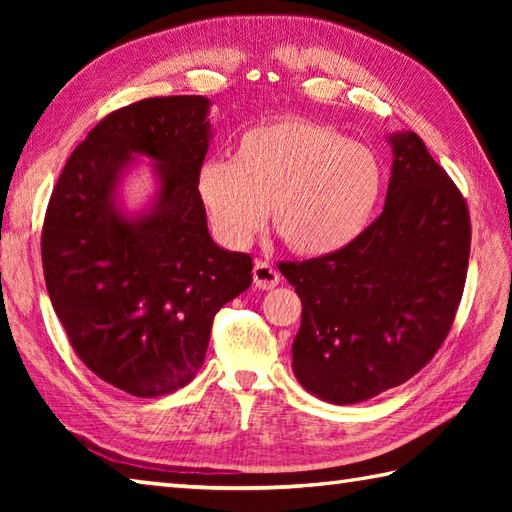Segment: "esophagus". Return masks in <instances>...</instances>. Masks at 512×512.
<instances>
[{"instance_id":"esophagus-1","label":"esophagus","mask_w":512,"mask_h":512,"mask_svg":"<svg viewBox=\"0 0 512 512\" xmlns=\"http://www.w3.org/2000/svg\"><path fill=\"white\" fill-rule=\"evenodd\" d=\"M279 279H281V275L275 266H270L268 262H255V266H253L255 288L273 290L279 284Z\"/></svg>"}]
</instances>
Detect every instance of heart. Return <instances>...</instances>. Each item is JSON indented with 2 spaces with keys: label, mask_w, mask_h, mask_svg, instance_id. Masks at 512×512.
I'll return each instance as SVG.
<instances>
[{
  "label": "heart",
  "mask_w": 512,
  "mask_h": 512,
  "mask_svg": "<svg viewBox=\"0 0 512 512\" xmlns=\"http://www.w3.org/2000/svg\"><path fill=\"white\" fill-rule=\"evenodd\" d=\"M383 193L372 149L306 118L284 116L239 136L233 160L198 171V195L215 235L244 248L264 224L306 257L339 253L361 237Z\"/></svg>",
  "instance_id": "obj_1"
}]
</instances>
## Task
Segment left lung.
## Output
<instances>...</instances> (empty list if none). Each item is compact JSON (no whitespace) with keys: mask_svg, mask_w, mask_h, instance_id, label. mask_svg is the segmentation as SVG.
Returning a JSON list of instances; mask_svg holds the SVG:
<instances>
[{"mask_svg":"<svg viewBox=\"0 0 512 512\" xmlns=\"http://www.w3.org/2000/svg\"><path fill=\"white\" fill-rule=\"evenodd\" d=\"M385 209L339 253L279 270L301 299L292 367L310 394L352 405L398 387L427 365L458 312L471 217L413 132L389 138Z\"/></svg>","mask_w":512,"mask_h":512,"instance_id":"obj_1","label":"left lung"}]
</instances>
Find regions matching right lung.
<instances>
[{
    "label": "right lung",
    "instance_id": "1",
    "mask_svg": "<svg viewBox=\"0 0 512 512\" xmlns=\"http://www.w3.org/2000/svg\"><path fill=\"white\" fill-rule=\"evenodd\" d=\"M206 96H156L92 127L54 184L41 231L46 288L72 350L138 398L191 383L213 317L253 281V259L217 246L198 195L209 149ZM132 153L159 162L149 216L127 221L113 189Z\"/></svg>",
    "mask_w": 512,
    "mask_h": 512
}]
</instances>
